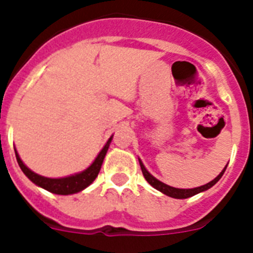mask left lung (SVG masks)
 <instances>
[{"label": "left lung", "mask_w": 253, "mask_h": 253, "mask_svg": "<svg viewBox=\"0 0 253 253\" xmlns=\"http://www.w3.org/2000/svg\"><path fill=\"white\" fill-rule=\"evenodd\" d=\"M138 160H139V158H138ZM139 165H140V169H142L143 176H144V178L148 181L149 185H152L154 189H157L158 191L163 193L165 195L171 196V198H175V199H186V198H190V196L196 195V194H199V193H202V191H205V190L210 189V187L214 186V185H215L216 182L220 180V177H222L223 173H224L225 169H227V166H225L224 169H223V171L220 172V173H219V175L216 176L213 181L208 182L207 185H203V186H200V187H195V189H176V187L169 186V185L163 184V182H161L160 180H157L156 177H153V176H152L151 173L147 171V169L144 167V165H143V162L140 160H139Z\"/></svg>", "instance_id": "left-lung-1"}]
</instances>
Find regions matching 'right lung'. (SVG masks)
Wrapping results in <instances>:
<instances>
[{"label":"right lung","mask_w":253,"mask_h":253,"mask_svg":"<svg viewBox=\"0 0 253 253\" xmlns=\"http://www.w3.org/2000/svg\"><path fill=\"white\" fill-rule=\"evenodd\" d=\"M111 139L113 137L109 138V140L106 142V144L104 146V148L101 149L97 157L95 158V161L92 162L90 167H87L84 171L80 172V173H75V175L67 176V177L62 178H49L44 177V176H40L35 172L31 171L30 169L24 165V162L20 158L19 153L15 149V154H16V160L19 163L20 169L26 175V177L30 181H33L35 185L43 187V189L48 190L53 194H58V195H71V194H76L82 191L84 189H86L87 186H90L93 182L97 175H99L100 169H101V165L104 162V158L106 156V152L110 146Z\"/></svg>","instance_id":"add662e5"}]
</instances>
